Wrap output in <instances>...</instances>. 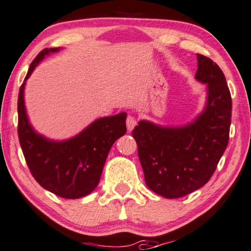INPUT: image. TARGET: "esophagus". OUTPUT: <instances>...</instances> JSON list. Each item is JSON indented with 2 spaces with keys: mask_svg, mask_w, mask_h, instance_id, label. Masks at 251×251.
<instances>
[{
  "mask_svg": "<svg viewBox=\"0 0 251 251\" xmlns=\"http://www.w3.org/2000/svg\"><path fill=\"white\" fill-rule=\"evenodd\" d=\"M135 125H136V118L134 117V116H132V115L127 116V118H126L127 130H128V132H130V130H132L134 127H135Z\"/></svg>",
  "mask_w": 251,
  "mask_h": 251,
  "instance_id": "1",
  "label": "esophagus"
}]
</instances>
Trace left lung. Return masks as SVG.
<instances>
[{
	"mask_svg": "<svg viewBox=\"0 0 251 251\" xmlns=\"http://www.w3.org/2000/svg\"><path fill=\"white\" fill-rule=\"evenodd\" d=\"M196 78L207 84V106L195 123L164 128L142 121L133 129L145 184L158 195L179 198L211 179L227 147L232 99L215 62L197 54Z\"/></svg>",
	"mask_w": 251,
	"mask_h": 251,
	"instance_id": "1",
	"label": "left lung"
}]
</instances>
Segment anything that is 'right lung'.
Returning a JSON list of instances; mask_svg holds the SVG:
<instances>
[{
  "label": "right lung",
  "mask_w": 251,
  "mask_h": 251,
  "mask_svg": "<svg viewBox=\"0 0 251 251\" xmlns=\"http://www.w3.org/2000/svg\"><path fill=\"white\" fill-rule=\"evenodd\" d=\"M56 50L45 48L29 66L18 97V135L36 181L55 195L73 200L87 196L98 186L110 148L126 133V114L100 118L64 142L48 141L33 132L25 109V82L44 56Z\"/></svg>",
  "instance_id": "add662e5"
}]
</instances>
